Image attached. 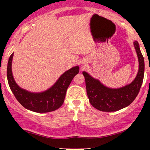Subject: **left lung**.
Instances as JSON below:
<instances>
[{"instance_id":"1","label":"left lung","mask_w":150,"mask_h":150,"mask_svg":"<svg viewBox=\"0 0 150 150\" xmlns=\"http://www.w3.org/2000/svg\"><path fill=\"white\" fill-rule=\"evenodd\" d=\"M133 44L138 58L139 68L135 78L131 83L120 88H110L87 72H82L89 102L99 111L112 112L126 107L135 100L140 92L144 78V61L138 42L134 41Z\"/></svg>"}]
</instances>
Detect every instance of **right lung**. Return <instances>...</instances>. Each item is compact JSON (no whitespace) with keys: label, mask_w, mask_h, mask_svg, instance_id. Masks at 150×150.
<instances>
[{"label":"right lung","mask_w":150,"mask_h":150,"mask_svg":"<svg viewBox=\"0 0 150 150\" xmlns=\"http://www.w3.org/2000/svg\"><path fill=\"white\" fill-rule=\"evenodd\" d=\"M13 54L10 55L7 67V77L10 88L22 106L37 113H47L55 111L62 106L68 87L73 77L79 73V66L65 71L49 89L42 92H32L21 88L16 82L12 72Z\"/></svg>","instance_id":"1"}]
</instances>
